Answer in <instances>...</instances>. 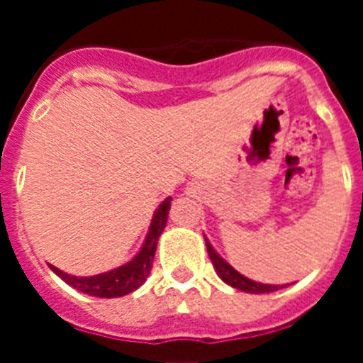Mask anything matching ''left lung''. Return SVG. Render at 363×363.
I'll use <instances>...</instances> for the list:
<instances>
[{
	"label": "left lung",
	"instance_id": "obj_1",
	"mask_svg": "<svg viewBox=\"0 0 363 363\" xmlns=\"http://www.w3.org/2000/svg\"><path fill=\"white\" fill-rule=\"evenodd\" d=\"M205 245H207V252H209V258L213 262L214 269H216L218 277L221 280L225 281L227 285L234 287V289H240L243 293H251V294H264V293H272V291L284 289L287 285H271V284H259V281L251 280V278L243 277L240 274L233 265H229L225 259L221 258L216 251H214V247L211 245V242L205 238Z\"/></svg>",
	"mask_w": 363,
	"mask_h": 363
}]
</instances>
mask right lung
Returning <instances> with one entry per match:
<instances>
[{"label":"right lung","mask_w":363,"mask_h":363,"mask_svg":"<svg viewBox=\"0 0 363 363\" xmlns=\"http://www.w3.org/2000/svg\"><path fill=\"white\" fill-rule=\"evenodd\" d=\"M172 198H165L160 203V207L154 211L152 221H150L149 233L145 236L142 249L134 256L130 262L120 265V267L112 269V271L101 272L96 277H72L67 272L60 271L54 265H49L57 277L63 281L74 287V289L82 291V293L89 294V296L98 298H120L125 294L136 291L147 277L150 274L154 262V252H156V245H158V238L162 236L163 229L167 225V216H169V209H171Z\"/></svg>","instance_id":"obj_1"}]
</instances>
